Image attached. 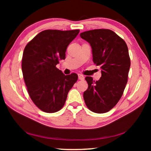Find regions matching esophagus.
Here are the masks:
<instances>
[{
  "label": "esophagus",
  "instance_id": "obj_1",
  "mask_svg": "<svg viewBox=\"0 0 151 151\" xmlns=\"http://www.w3.org/2000/svg\"><path fill=\"white\" fill-rule=\"evenodd\" d=\"M78 78H79V80H83L84 79V77L83 75H82V74H78Z\"/></svg>",
  "mask_w": 151,
  "mask_h": 151
}]
</instances>
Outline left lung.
I'll list each match as a JSON object with an SVG mask.
<instances>
[{
    "instance_id": "obj_1",
    "label": "left lung",
    "mask_w": 151,
    "mask_h": 151,
    "mask_svg": "<svg viewBox=\"0 0 151 151\" xmlns=\"http://www.w3.org/2000/svg\"><path fill=\"white\" fill-rule=\"evenodd\" d=\"M89 43L93 60L101 69L102 77L95 81L85 78L88 88L83 96L88 109L96 113L112 109L120 100L128 81L131 60L125 41L110 29H94L80 34Z\"/></svg>"
}]
</instances>
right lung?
I'll list each match as a JSON object with an SVG mask.
<instances>
[{
	"instance_id": "obj_1",
	"label": "right lung",
	"mask_w": 151,
	"mask_h": 151,
	"mask_svg": "<svg viewBox=\"0 0 151 151\" xmlns=\"http://www.w3.org/2000/svg\"><path fill=\"white\" fill-rule=\"evenodd\" d=\"M79 32V29L42 31L24 49L22 71L24 82L33 102L44 112L60 110L78 80L77 74L65 76L56 65L65 59L68 45Z\"/></svg>"
}]
</instances>
